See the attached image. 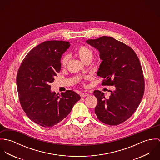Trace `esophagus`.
I'll return each mask as SVG.
<instances>
[{
	"label": "esophagus",
	"instance_id": "34e87169",
	"mask_svg": "<svg viewBox=\"0 0 160 160\" xmlns=\"http://www.w3.org/2000/svg\"><path fill=\"white\" fill-rule=\"evenodd\" d=\"M81 97H87L89 95V93L87 92H82V93H81Z\"/></svg>",
	"mask_w": 160,
	"mask_h": 160
}]
</instances>
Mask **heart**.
Listing matches in <instances>:
<instances>
[{"mask_svg":"<svg viewBox=\"0 0 160 160\" xmlns=\"http://www.w3.org/2000/svg\"><path fill=\"white\" fill-rule=\"evenodd\" d=\"M77 53L81 58L84 62L88 59H92L93 57V52L91 49L86 46H81L77 50ZM68 55H65L61 59L60 63L62 67H65L68 62Z\"/></svg>","mask_w":160,"mask_h":160,"instance_id":"1","label":"heart"}]
</instances>
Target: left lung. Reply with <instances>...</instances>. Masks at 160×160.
<instances>
[{"mask_svg":"<svg viewBox=\"0 0 160 160\" xmlns=\"http://www.w3.org/2000/svg\"><path fill=\"white\" fill-rule=\"evenodd\" d=\"M86 42L99 52L102 62L97 74L104 79L102 84L116 88L108 98L103 92L94 91L98 100L95 113L102 122L118 125L134 114L143 95L145 82L139 59L129 46L112 37Z\"/></svg>","mask_w":160,"mask_h":160,"instance_id":"8db88e82","label":"left lung"}]
</instances>
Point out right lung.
Returning a JSON list of instances; mask_svg holds the SVG:
<instances>
[{"mask_svg": "<svg viewBox=\"0 0 160 160\" xmlns=\"http://www.w3.org/2000/svg\"><path fill=\"white\" fill-rule=\"evenodd\" d=\"M69 46L63 41H45L29 52L18 71L17 87L22 108L31 120L45 128L62 121L81 99L71 90L57 94L49 85L60 72L62 55Z\"/></svg>", "mask_w": 160, "mask_h": 160, "instance_id": "right-lung-1", "label": "right lung"}]
</instances>
